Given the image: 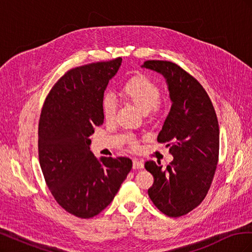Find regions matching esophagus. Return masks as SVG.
<instances>
[{
  "label": "esophagus",
  "mask_w": 252,
  "mask_h": 252,
  "mask_svg": "<svg viewBox=\"0 0 252 252\" xmlns=\"http://www.w3.org/2000/svg\"><path fill=\"white\" fill-rule=\"evenodd\" d=\"M132 167L133 169H142L144 168V163L142 161H139V159H133Z\"/></svg>",
  "instance_id": "34e87169"
}]
</instances>
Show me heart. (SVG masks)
Returning <instances> with one entry per match:
<instances>
[{
  "instance_id": "obj_1",
  "label": "heart",
  "mask_w": 252,
  "mask_h": 252,
  "mask_svg": "<svg viewBox=\"0 0 252 252\" xmlns=\"http://www.w3.org/2000/svg\"><path fill=\"white\" fill-rule=\"evenodd\" d=\"M121 96L124 100L133 104L143 113H147L151 120L158 118L163 111L161 89L158 84L147 75L139 73L131 77L122 86ZM116 103L110 96H105L102 100V113L106 121H110L116 116ZM128 142L132 149L138 148V144L133 138L129 136Z\"/></svg>"
}]
</instances>
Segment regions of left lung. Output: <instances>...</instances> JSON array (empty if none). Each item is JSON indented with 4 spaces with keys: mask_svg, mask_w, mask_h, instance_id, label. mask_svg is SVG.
Masks as SVG:
<instances>
[{
    "mask_svg": "<svg viewBox=\"0 0 252 252\" xmlns=\"http://www.w3.org/2000/svg\"><path fill=\"white\" fill-rule=\"evenodd\" d=\"M143 66L164 75L172 102L158 142L167 143L173 161L166 170L159 162L145 163L154 175L148 195L164 215L179 218L203 202L215 177L220 148L217 113L199 81L178 64L151 60Z\"/></svg>",
    "mask_w": 252,
    "mask_h": 252,
    "instance_id": "1",
    "label": "left lung"
}]
</instances>
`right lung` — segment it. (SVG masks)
<instances>
[{
	"mask_svg": "<svg viewBox=\"0 0 252 252\" xmlns=\"http://www.w3.org/2000/svg\"><path fill=\"white\" fill-rule=\"evenodd\" d=\"M122 58L68 70L45 98L39 122V159L45 182L61 207L81 219L102 212L131 170L129 158H101L89 136L104 123L102 100Z\"/></svg>",
	"mask_w": 252,
	"mask_h": 252,
	"instance_id": "1",
	"label": "right lung"
}]
</instances>
